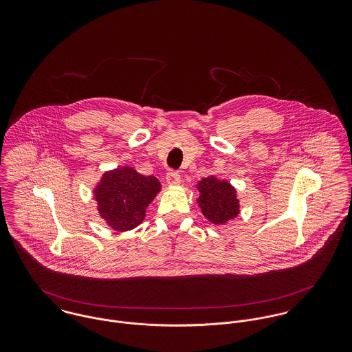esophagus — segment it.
Segmentation results:
<instances>
[{"label": "esophagus", "instance_id": "obj_1", "mask_svg": "<svg viewBox=\"0 0 352 352\" xmlns=\"http://www.w3.org/2000/svg\"><path fill=\"white\" fill-rule=\"evenodd\" d=\"M166 184L168 186H177L180 184V175L175 170H170L166 173Z\"/></svg>", "mask_w": 352, "mask_h": 352}]
</instances>
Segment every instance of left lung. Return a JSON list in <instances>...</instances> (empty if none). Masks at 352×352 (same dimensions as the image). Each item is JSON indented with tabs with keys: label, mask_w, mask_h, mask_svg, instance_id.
Returning <instances> with one entry per match:
<instances>
[{
	"label": "left lung",
	"mask_w": 352,
	"mask_h": 352,
	"mask_svg": "<svg viewBox=\"0 0 352 352\" xmlns=\"http://www.w3.org/2000/svg\"><path fill=\"white\" fill-rule=\"evenodd\" d=\"M199 198L197 199L203 215L214 225H225L240 212V201L236 188L228 180L215 176L201 179L197 186Z\"/></svg>",
	"instance_id": "1"
}]
</instances>
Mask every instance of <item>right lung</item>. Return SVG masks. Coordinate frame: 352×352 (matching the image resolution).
Segmentation results:
<instances>
[{
	"label": "right lung",
	"mask_w": 352,
	"mask_h": 352,
	"mask_svg": "<svg viewBox=\"0 0 352 352\" xmlns=\"http://www.w3.org/2000/svg\"><path fill=\"white\" fill-rule=\"evenodd\" d=\"M161 191L154 176L138 173L131 166L105 172L94 190L99 215L116 232L137 228L146 215V208Z\"/></svg>",
	"instance_id": "obj_1"
}]
</instances>
